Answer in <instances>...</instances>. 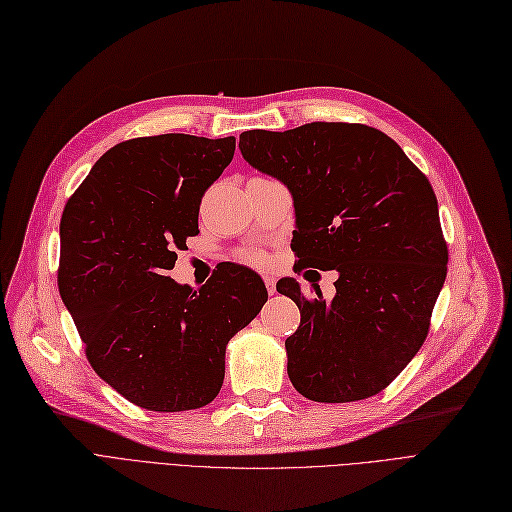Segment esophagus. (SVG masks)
Returning <instances> with one entry per match:
<instances>
[{
  "label": "esophagus",
  "mask_w": 512,
  "mask_h": 512,
  "mask_svg": "<svg viewBox=\"0 0 512 512\" xmlns=\"http://www.w3.org/2000/svg\"><path fill=\"white\" fill-rule=\"evenodd\" d=\"M264 286H267L269 294H275V277L273 275H264Z\"/></svg>",
  "instance_id": "esophagus-1"
}]
</instances>
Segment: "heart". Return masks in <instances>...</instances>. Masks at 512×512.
<instances>
[{
  "instance_id": "heart-1",
  "label": "heart",
  "mask_w": 512,
  "mask_h": 512,
  "mask_svg": "<svg viewBox=\"0 0 512 512\" xmlns=\"http://www.w3.org/2000/svg\"><path fill=\"white\" fill-rule=\"evenodd\" d=\"M245 258H248V262H252V264H258V267H260V264H267V254L258 252V250H256V252H250Z\"/></svg>"
}]
</instances>
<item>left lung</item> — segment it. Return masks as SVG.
<instances>
[{"label": "left lung", "mask_w": 512, "mask_h": 512, "mask_svg": "<svg viewBox=\"0 0 512 512\" xmlns=\"http://www.w3.org/2000/svg\"><path fill=\"white\" fill-rule=\"evenodd\" d=\"M239 150L290 190L298 269L339 273L332 301L315 284V298L292 277L277 284L301 311L286 339L296 392L315 402L379 394L424 345L447 277L428 178L392 137L349 122L245 131Z\"/></svg>", "instance_id": "obj_1"}]
</instances>
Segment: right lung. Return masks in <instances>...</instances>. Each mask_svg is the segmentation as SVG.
Masks as SVG:
<instances>
[{
	"instance_id": "right-lung-1",
	"label": "right lung",
	"mask_w": 512,
	"mask_h": 512,
	"mask_svg": "<svg viewBox=\"0 0 512 512\" xmlns=\"http://www.w3.org/2000/svg\"><path fill=\"white\" fill-rule=\"evenodd\" d=\"M235 137L184 133L116 144L93 165L61 216L59 292L95 373L137 407L178 413L214 400L226 345L267 288L226 264L192 290L171 279L199 235L205 190L233 161Z\"/></svg>"
}]
</instances>
